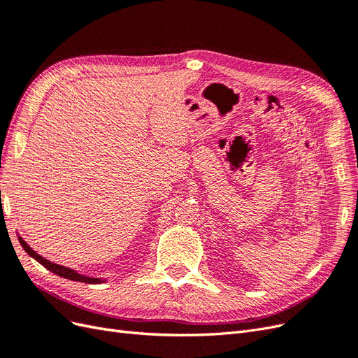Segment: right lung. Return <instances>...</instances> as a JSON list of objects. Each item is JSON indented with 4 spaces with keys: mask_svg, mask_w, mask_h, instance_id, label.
Wrapping results in <instances>:
<instances>
[{
    "mask_svg": "<svg viewBox=\"0 0 358 358\" xmlns=\"http://www.w3.org/2000/svg\"><path fill=\"white\" fill-rule=\"evenodd\" d=\"M19 242H20V245H22V248L25 249V252H27L28 255H31L32 258L37 259V262H38L41 266H45L48 270H50V272H53V273L58 275V276H62V278L70 279V280H78V282H86V284H101V282H104L103 279L83 276V275H80V273H78V272H74L73 268L64 267V266H59V264H55V263H50L49 259L43 258V257L38 255L36 251H32V249L28 246V243L22 239V237H19Z\"/></svg>",
    "mask_w": 358,
    "mask_h": 358,
    "instance_id": "obj_1",
    "label": "right lung"
}]
</instances>
